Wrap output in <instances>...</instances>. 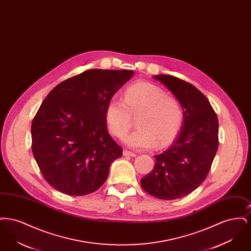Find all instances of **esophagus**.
Here are the masks:
<instances>
[{
	"label": "esophagus",
	"mask_w": 251,
	"mask_h": 251,
	"mask_svg": "<svg viewBox=\"0 0 251 251\" xmlns=\"http://www.w3.org/2000/svg\"><path fill=\"white\" fill-rule=\"evenodd\" d=\"M123 156H131V157H135L136 154H135L134 152H131L130 151L124 150V151H123Z\"/></svg>",
	"instance_id": "obj_1"
}]
</instances>
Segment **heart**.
Segmentation results:
<instances>
[{
  "instance_id": "obj_1",
  "label": "heart",
  "mask_w": 251,
  "mask_h": 251,
  "mask_svg": "<svg viewBox=\"0 0 251 251\" xmlns=\"http://www.w3.org/2000/svg\"><path fill=\"white\" fill-rule=\"evenodd\" d=\"M135 119L137 129L124 138L132 149L147 150L167 147L178 135L183 121L179 100L155 84L138 82L129 85L123 99L111 97L105 108V121L110 132L118 138L131 129Z\"/></svg>"
}]
</instances>
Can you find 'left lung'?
<instances>
[{
    "instance_id": "left-lung-1",
    "label": "left lung",
    "mask_w": 251,
    "mask_h": 251,
    "mask_svg": "<svg viewBox=\"0 0 251 251\" xmlns=\"http://www.w3.org/2000/svg\"><path fill=\"white\" fill-rule=\"evenodd\" d=\"M153 78L179 100L183 124L172 145L154 156V168L141 179V186L158 199L176 200L206 179L218 149V120L208 99L193 84L171 75Z\"/></svg>"
}]
</instances>
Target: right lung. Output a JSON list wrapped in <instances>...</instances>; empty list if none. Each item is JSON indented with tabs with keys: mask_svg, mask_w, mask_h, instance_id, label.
<instances>
[{
	"mask_svg": "<svg viewBox=\"0 0 251 251\" xmlns=\"http://www.w3.org/2000/svg\"><path fill=\"white\" fill-rule=\"evenodd\" d=\"M133 74L88 70L57 84L43 100L32 122V151L54 189L84 196L104 183L111 164L122 155L108 132L105 108Z\"/></svg>",
	"mask_w": 251,
	"mask_h": 251,
	"instance_id": "right-lung-1",
	"label": "right lung"
}]
</instances>
